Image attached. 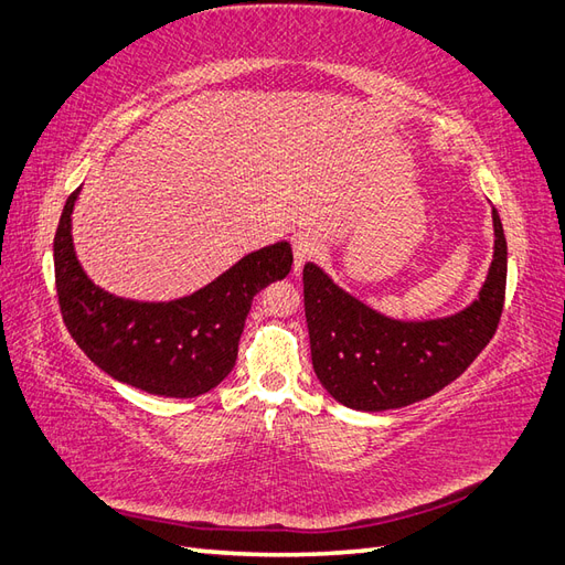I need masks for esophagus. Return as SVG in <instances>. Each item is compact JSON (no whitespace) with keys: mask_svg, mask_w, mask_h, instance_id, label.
<instances>
[{"mask_svg":"<svg viewBox=\"0 0 565 565\" xmlns=\"http://www.w3.org/2000/svg\"><path fill=\"white\" fill-rule=\"evenodd\" d=\"M321 242L315 232H297L292 236V250H295V268H302L309 258L319 254Z\"/></svg>","mask_w":565,"mask_h":565,"instance_id":"1","label":"esophagus"}]
</instances>
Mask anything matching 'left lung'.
<instances>
[{"instance_id": "left-lung-1", "label": "left lung", "mask_w": 565, "mask_h": 565, "mask_svg": "<svg viewBox=\"0 0 565 565\" xmlns=\"http://www.w3.org/2000/svg\"><path fill=\"white\" fill-rule=\"evenodd\" d=\"M495 254L479 299L459 315L404 323L372 311L307 263L305 315L311 362L335 401L358 411L416 404L440 392L491 343L505 305L508 244L493 207Z\"/></svg>"}]
</instances>
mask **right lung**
Segmentation results:
<instances>
[{
  "label": "right lung",
  "mask_w": 565,
  "mask_h": 565,
  "mask_svg": "<svg viewBox=\"0 0 565 565\" xmlns=\"http://www.w3.org/2000/svg\"><path fill=\"white\" fill-rule=\"evenodd\" d=\"M74 191L55 232V287L70 335L86 358L147 394L193 398L232 372L254 297L292 268L287 242L244 256L215 282L173 302H132L96 287L72 246Z\"/></svg>",
  "instance_id": "right-lung-1"
}]
</instances>
